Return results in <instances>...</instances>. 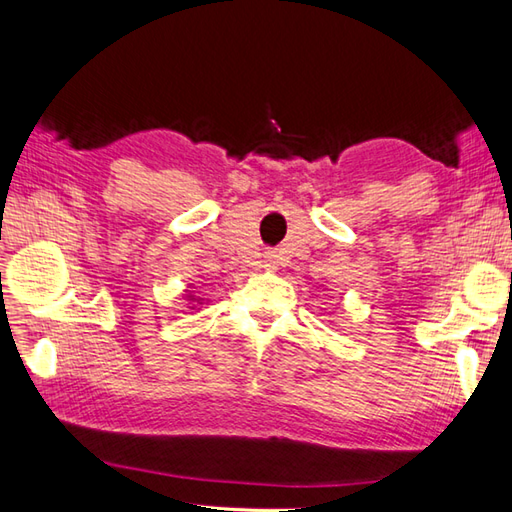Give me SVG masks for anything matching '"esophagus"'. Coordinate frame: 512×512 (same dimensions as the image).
<instances>
[{
	"mask_svg": "<svg viewBox=\"0 0 512 512\" xmlns=\"http://www.w3.org/2000/svg\"><path fill=\"white\" fill-rule=\"evenodd\" d=\"M266 266H268V268H272V264H270V261H268V264H266Z\"/></svg>",
	"mask_w": 512,
	"mask_h": 512,
	"instance_id": "obj_1",
	"label": "esophagus"
}]
</instances>
